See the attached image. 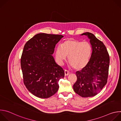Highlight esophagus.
<instances>
[{
  "mask_svg": "<svg viewBox=\"0 0 121 121\" xmlns=\"http://www.w3.org/2000/svg\"><path fill=\"white\" fill-rule=\"evenodd\" d=\"M69 74H70V72H69L67 71V70H65V76H68Z\"/></svg>",
  "mask_w": 121,
  "mask_h": 121,
  "instance_id": "1",
  "label": "esophagus"
}]
</instances>
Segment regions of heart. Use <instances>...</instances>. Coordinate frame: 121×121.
I'll use <instances>...</instances> for the list:
<instances>
[{"label": "heart", "instance_id": "obj_1", "mask_svg": "<svg viewBox=\"0 0 121 121\" xmlns=\"http://www.w3.org/2000/svg\"><path fill=\"white\" fill-rule=\"evenodd\" d=\"M91 47L87 42L74 39H67L57 46L55 52L57 63L61 65L68 56V61L75 70H80L85 67L89 62Z\"/></svg>", "mask_w": 121, "mask_h": 121}]
</instances>
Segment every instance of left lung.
I'll use <instances>...</instances> for the list:
<instances>
[{"instance_id": "left-lung-1", "label": "left lung", "mask_w": 121, "mask_h": 121, "mask_svg": "<svg viewBox=\"0 0 121 121\" xmlns=\"http://www.w3.org/2000/svg\"><path fill=\"white\" fill-rule=\"evenodd\" d=\"M90 39L91 54L88 65L81 71L76 72L77 80L74 91L82 97H91L98 94L107 82L110 57L103 43L90 32H85Z\"/></svg>"}]
</instances>
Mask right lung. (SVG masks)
<instances>
[{
    "mask_svg": "<svg viewBox=\"0 0 121 121\" xmlns=\"http://www.w3.org/2000/svg\"><path fill=\"white\" fill-rule=\"evenodd\" d=\"M61 35L41 33L25 44L21 59L23 82L28 90L38 98L45 99L58 90V81L64 77L63 68L52 55Z\"/></svg>",
    "mask_w": 121,
    "mask_h": 121,
    "instance_id": "obj_1",
    "label": "right lung"
}]
</instances>
